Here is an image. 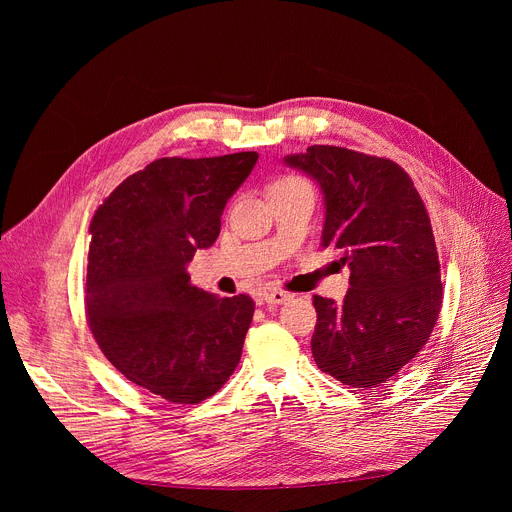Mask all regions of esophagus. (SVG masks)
Instances as JSON below:
<instances>
[{"label":"esophagus","instance_id":"esophagus-1","mask_svg":"<svg viewBox=\"0 0 512 512\" xmlns=\"http://www.w3.org/2000/svg\"><path fill=\"white\" fill-rule=\"evenodd\" d=\"M261 301L263 303H267V305H282V303H286V301H290V294L286 292V290H263L261 292Z\"/></svg>","mask_w":512,"mask_h":512}]
</instances>
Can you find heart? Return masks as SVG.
<instances>
[{
  "label": "heart",
  "mask_w": 512,
  "mask_h": 512,
  "mask_svg": "<svg viewBox=\"0 0 512 512\" xmlns=\"http://www.w3.org/2000/svg\"><path fill=\"white\" fill-rule=\"evenodd\" d=\"M292 180H297V178H288V180H282V182H276V184H284V182H292Z\"/></svg>",
  "instance_id": "obj_1"
}]
</instances>
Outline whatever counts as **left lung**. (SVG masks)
Here are the masks:
<instances>
[{
	"label": "left lung",
	"mask_w": 512,
	"mask_h": 512,
	"mask_svg": "<svg viewBox=\"0 0 512 512\" xmlns=\"http://www.w3.org/2000/svg\"><path fill=\"white\" fill-rule=\"evenodd\" d=\"M284 161L319 182L326 197L321 247L351 267L340 305L313 297V359L344 386H380L415 359L442 309L425 203L411 176L386 157L313 145Z\"/></svg>",
	"instance_id": "obj_1"
}]
</instances>
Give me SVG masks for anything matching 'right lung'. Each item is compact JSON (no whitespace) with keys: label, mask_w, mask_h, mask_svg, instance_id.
Returning <instances> with one entry per match:
<instances>
[{"label":"right lung","mask_w":512,"mask_h":512,"mask_svg":"<svg viewBox=\"0 0 512 512\" xmlns=\"http://www.w3.org/2000/svg\"><path fill=\"white\" fill-rule=\"evenodd\" d=\"M257 157L155 159L116 186L91 220L89 330L126 380L174 405L213 396L240 361L255 301L193 286L186 263L218 238L226 201Z\"/></svg>","instance_id":"right-lung-1"}]
</instances>
